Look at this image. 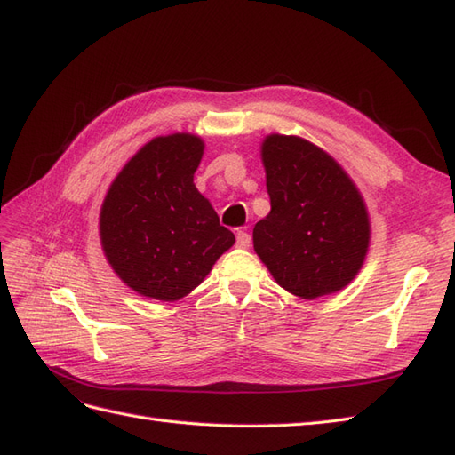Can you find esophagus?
Here are the masks:
<instances>
[{"mask_svg": "<svg viewBox=\"0 0 455 455\" xmlns=\"http://www.w3.org/2000/svg\"><path fill=\"white\" fill-rule=\"evenodd\" d=\"M236 246L238 248H248L250 246V235L244 230H238L236 232Z\"/></svg>", "mask_w": 455, "mask_h": 455, "instance_id": "34e87169", "label": "esophagus"}]
</instances>
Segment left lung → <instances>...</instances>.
<instances>
[{
  "label": "left lung",
  "mask_w": 455,
  "mask_h": 455,
  "mask_svg": "<svg viewBox=\"0 0 455 455\" xmlns=\"http://www.w3.org/2000/svg\"><path fill=\"white\" fill-rule=\"evenodd\" d=\"M271 211L253 227V250L283 289L318 299L351 283L368 250L361 194L320 147L294 135L261 145Z\"/></svg>",
  "instance_id": "8db88e82"
}]
</instances>
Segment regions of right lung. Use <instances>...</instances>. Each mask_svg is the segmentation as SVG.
Masks as SVG:
<instances>
[{
	"label": "right lung",
	"mask_w": 455,
	"mask_h": 455,
	"mask_svg": "<svg viewBox=\"0 0 455 455\" xmlns=\"http://www.w3.org/2000/svg\"><path fill=\"white\" fill-rule=\"evenodd\" d=\"M204 141L174 133L147 143L112 182L100 240L118 277L143 297L178 300L205 279L235 235L197 192Z\"/></svg>",
	"instance_id": "right-lung-1"
}]
</instances>
